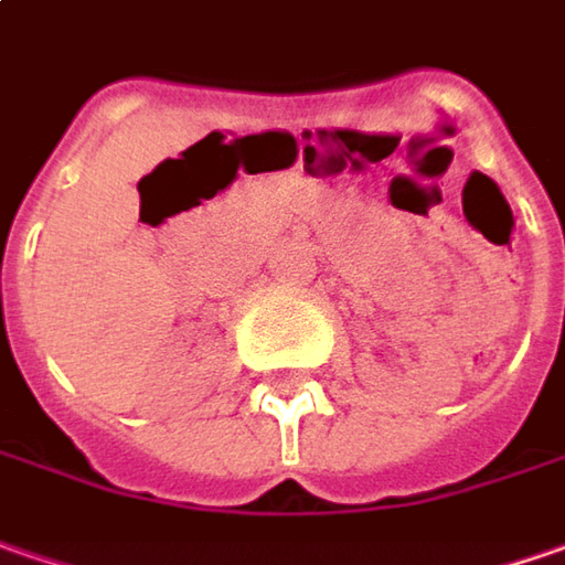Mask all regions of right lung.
<instances>
[{"label":"right lung","mask_w":565,"mask_h":565,"mask_svg":"<svg viewBox=\"0 0 565 565\" xmlns=\"http://www.w3.org/2000/svg\"><path fill=\"white\" fill-rule=\"evenodd\" d=\"M0 300H2V297H0Z\"/></svg>","instance_id":"1"}]
</instances>
